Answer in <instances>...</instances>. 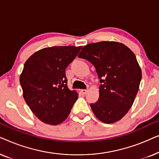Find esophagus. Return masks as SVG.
Instances as JSON below:
<instances>
[{
  "instance_id": "34e87169",
  "label": "esophagus",
  "mask_w": 159,
  "mask_h": 159,
  "mask_svg": "<svg viewBox=\"0 0 159 159\" xmlns=\"http://www.w3.org/2000/svg\"><path fill=\"white\" fill-rule=\"evenodd\" d=\"M87 92H88V90H85V89H82V90H81V93L83 95H85Z\"/></svg>"
}]
</instances>
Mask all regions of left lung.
<instances>
[{
	"label": "left lung",
	"mask_w": 159,
	"mask_h": 159,
	"mask_svg": "<svg viewBox=\"0 0 159 159\" xmlns=\"http://www.w3.org/2000/svg\"><path fill=\"white\" fill-rule=\"evenodd\" d=\"M78 57L93 64L101 83L98 101L90 105L95 116L106 124L119 121L132 107L142 78L134 53L121 43L102 41L84 45Z\"/></svg>",
	"instance_id": "obj_1"
}]
</instances>
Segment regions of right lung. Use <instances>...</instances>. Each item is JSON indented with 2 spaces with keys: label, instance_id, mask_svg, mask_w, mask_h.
<instances>
[{
  "label": "right lung",
  "instance_id": "1",
  "mask_svg": "<svg viewBox=\"0 0 159 159\" xmlns=\"http://www.w3.org/2000/svg\"><path fill=\"white\" fill-rule=\"evenodd\" d=\"M82 46H54L40 49L26 61L19 81L24 99L41 121L50 125L63 122L77 101L69 90L65 69Z\"/></svg>",
  "mask_w": 159,
  "mask_h": 159
}]
</instances>
